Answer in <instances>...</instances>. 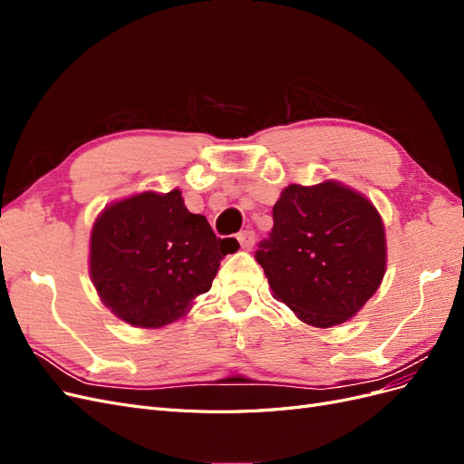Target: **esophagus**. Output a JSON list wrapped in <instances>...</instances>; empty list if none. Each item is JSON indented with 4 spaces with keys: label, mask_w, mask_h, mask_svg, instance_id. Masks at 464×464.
<instances>
[{
    "label": "esophagus",
    "mask_w": 464,
    "mask_h": 464,
    "mask_svg": "<svg viewBox=\"0 0 464 464\" xmlns=\"http://www.w3.org/2000/svg\"><path fill=\"white\" fill-rule=\"evenodd\" d=\"M237 242H240L242 249L249 251L251 247H254V244H256V234L251 232V230H244V232L237 234Z\"/></svg>",
    "instance_id": "esophagus-1"
}]
</instances>
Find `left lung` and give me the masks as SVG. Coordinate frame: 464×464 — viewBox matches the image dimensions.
<instances>
[{
  "label": "left lung",
  "instance_id": "1",
  "mask_svg": "<svg viewBox=\"0 0 464 464\" xmlns=\"http://www.w3.org/2000/svg\"><path fill=\"white\" fill-rule=\"evenodd\" d=\"M273 220L269 240L256 254L273 298L312 327L353 319L387 269L385 227L373 203L334 179L290 184L273 207Z\"/></svg>",
  "mask_w": 464,
  "mask_h": 464
}]
</instances>
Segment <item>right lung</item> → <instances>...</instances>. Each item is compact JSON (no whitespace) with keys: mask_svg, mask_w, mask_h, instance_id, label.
<instances>
[{"mask_svg":"<svg viewBox=\"0 0 464 464\" xmlns=\"http://www.w3.org/2000/svg\"><path fill=\"white\" fill-rule=\"evenodd\" d=\"M240 247L215 236L179 189L143 191L108 205L91 230L89 273L118 319L160 329L184 317L213 286L220 259Z\"/></svg>","mask_w":464,"mask_h":464,"instance_id":"1","label":"right lung"}]
</instances>
